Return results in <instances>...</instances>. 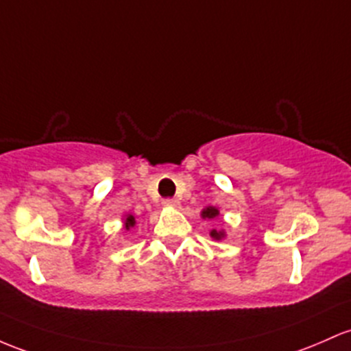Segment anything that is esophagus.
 <instances>
[{
	"label": "esophagus",
	"mask_w": 351,
	"mask_h": 351,
	"mask_svg": "<svg viewBox=\"0 0 351 351\" xmlns=\"http://www.w3.org/2000/svg\"><path fill=\"white\" fill-rule=\"evenodd\" d=\"M163 205L169 206V208H178L180 202L176 198H167V199H163Z\"/></svg>",
	"instance_id": "esophagus-1"
}]
</instances>
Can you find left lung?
I'll use <instances>...</instances> for the list:
<instances>
[{"label":"left lung","mask_w":351,"mask_h":351,"mask_svg":"<svg viewBox=\"0 0 351 351\" xmlns=\"http://www.w3.org/2000/svg\"><path fill=\"white\" fill-rule=\"evenodd\" d=\"M218 213H219V211L217 210V208L208 206V208H205V210H203L202 215H203V218L211 219V218H217ZM211 237L217 238V240H219V238H223V233L221 232H217V230H213V232H211Z\"/></svg>","instance_id":"1"}]
</instances>
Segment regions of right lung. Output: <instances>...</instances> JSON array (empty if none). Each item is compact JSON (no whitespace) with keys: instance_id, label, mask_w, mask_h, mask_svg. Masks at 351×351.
I'll return each instance as SVG.
<instances>
[{"instance_id":"right-lung-1","label":"right lung","mask_w":351,"mask_h":351,"mask_svg":"<svg viewBox=\"0 0 351 351\" xmlns=\"http://www.w3.org/2000/svg\"><path fill=\"white\" fill-rule=\"evenodd\" d=\"M126 230H130V226H133L134 225V217H132V215H130L128 218H126Z\"/></svg>"}]
</instances>
